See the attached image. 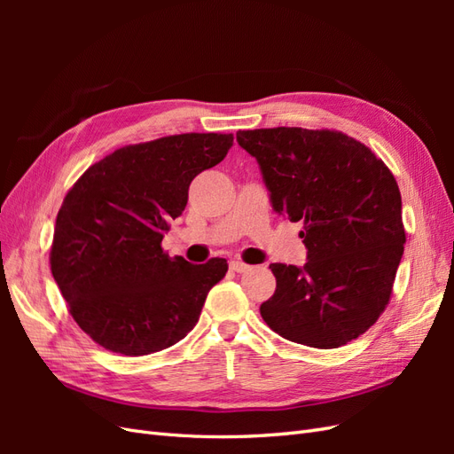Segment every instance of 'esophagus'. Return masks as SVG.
I'll list each match as a JSON object with an SVG mask.
<instances>
[{
	"label": "esophagus",
	"instance_id": "obj_1",
	"mask_svg": "<svg viewBox=\"0 0 454 454\" xmlns=\"http://www.w3.org/2000/svg\"><path fill=\"white\" fill-rule=\"evenodd\" d=\"M229 269H231V270H235V272H244V270H248V269H250V265L242 263V261H239V259H232L231 263H229Z\"/></svg>",
	"mask_w": 454,
	"mask_h": 454
}]
</instances>
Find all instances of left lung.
Listing matches in <instances>:
<instances>
[{
	"label": "left lung",
	"instance_id": "obj_1",
	"mask_svg": "<svg viewBox=\"0 0 454 454\" xmlns=\"http://www.w3.org/2000/svg\"><path fill=\"white\" fill-rule=\"evenodd\" d=\"M257 159L272 210L303 223V267L272 263L274 295L261 305L280 337L314 348L358 339L387 309L405 244L394 174L337 130H239Z\"/></svg>",
	"mask_w": 454,
	"mask_h": 454
}]
</instances>
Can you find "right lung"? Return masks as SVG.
I'll return each mask as SVG.
<instances>
[{"label":"right lung","instance_id":"obj_1","mask_svg":"<svg viewBox=\"0 0 454 454\" xmlns=\"http://www.w3.org/2000/svg\"><path fill=\"white\" fill-rule=\"evenodd\" d=\"M232 134L189 132L125 145L67 191L57 215L51 272L77 325L100 347L145 356L199 322L227 261L193 265L160 248L191 182L222 162Z\"/></svg>","mask_w":454,"mask_h":454}]
</instances>
